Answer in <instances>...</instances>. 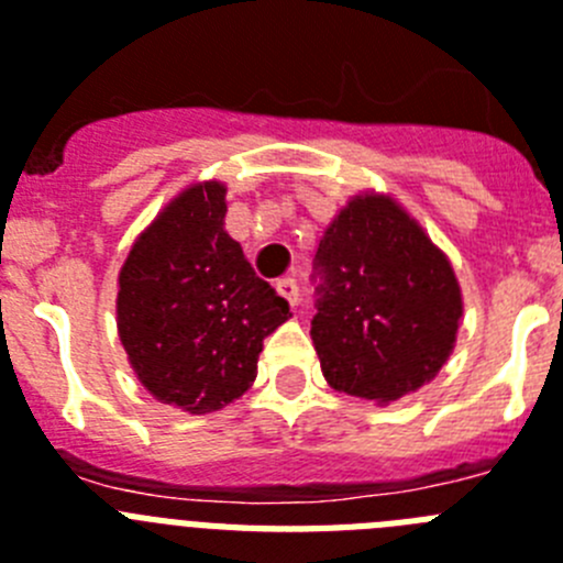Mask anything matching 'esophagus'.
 <instances>
[{
  "label": "esophagus",
  "mask_w": 563,
  "mask_h": 563,
  "mask_svg": "<svg viewBox=\"0 0 563 563\" xmlns=\"http://www.w3.org/2000/svg\"><path fill=\"white\" fill-rule=\"evenodd\" d=\"M276 292L282 298H285L287 305L296 307L298 305V285H296V278H278L276 282Z\"/></svg>",
  "instance_id": "esophagus-1"
}]
</instances>
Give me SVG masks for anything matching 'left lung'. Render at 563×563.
<instances>
[{"label": "left lung", "mask_w": 563, "mask_h": 563, "mask_svg": "<svg viewBox=\"0 0 563 563\" xmlns=\"http://www.w3.org/2000/svg\"><path fill=\"white\" fill-rule=\"evenodd\" d=\"M316 258L324 285L310 335L332 389L389 406L440 375L460 332V282L395 197H350Z\"/></svg>", "instance_id": "1"}]
</instances>
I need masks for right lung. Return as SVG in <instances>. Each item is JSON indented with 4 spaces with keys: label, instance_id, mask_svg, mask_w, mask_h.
Segmentation results:
<instances>
[{
    "label": "right lung",
    "instance_id": "1",
    "mask_svg": "<svg viewBox=\"0 0 563 563\" xmlns=\"http://www.w3.org/2000/svg\"><path fill=\"white\" fill-rule=\"evenodd\" d=\"M225 183L183 188L118 273V338L154 400L208 415L256 380L262 343L292 316L225 231Z\"/></svg>",
    "mask_w": 563,
    "mask_h": 563
}]
</instances>
